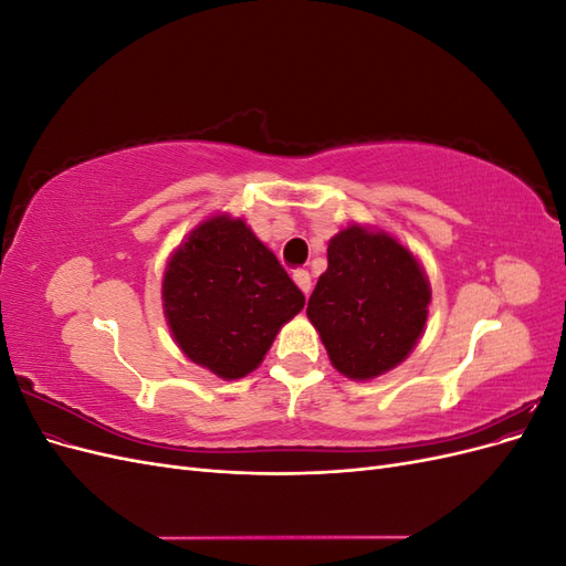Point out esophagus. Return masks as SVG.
<instances>
[{"label": "esophagus", "instance_id": "obj_1", "mask_svg": "<svg viewBox=\"0 0 566 566\" xmlns=\"http://www.w3.org/2000/svg\"><path fill=\"white\" fill-rule=\"evenodd\" d=\"M293 281L300 285V290L302 293L310 297V293H312V276H310V271L306 269H295L293 271Z\"/></svg>", "mask_w": 566, "mask_h": 566}]
</instances>
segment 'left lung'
Wrapping results in <instances>:
<instances>
[{
    "label": "left lung",
    "mask_w": 566,
    "mask_h": 566,
    "mask_svg": "<svg viewBox=\"0 0 566 566\" xmlns=\"http://www.w3.org/2000/svg\"><path fill=\"white\" fill-rule=\"evenodd\" d=\"M430 300V281L413 252L385 231L354 224L331 238L328 269L306 316L331 364L352 380H370L413 352Z\"/></svg>",
    "instance_id": "8db88e82"
}]
</instances>
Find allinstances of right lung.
<instances>
[{"mask_svg": "<svg viewBox=\"0 0 566 566\" xmlns=\"http://www.w3.org/2000/svg\"><path fill=\"white\" fill-rule=\"evenodd\" d=\"M302 290L243 219H205L169 256L163 310L179 349L224 380L262 364Z\"/></svg>", "mask_w": 566, "mask_h": 566, "instance_id": "obj_1", "label": "right lung"}]
</instances>
